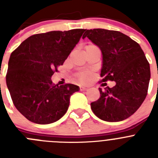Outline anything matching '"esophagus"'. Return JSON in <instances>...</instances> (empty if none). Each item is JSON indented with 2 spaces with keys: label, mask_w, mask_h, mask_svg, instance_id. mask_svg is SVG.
<instances>
[{
  "label": "esophagus",
  "mask_w": 158,
  "mask_h": 158,
  "mask_svg": "<svg viewBox=\"0 0 158 158\" xmlns=\"http://www.w3.org/2000/svg\"><path fill=\"white\" fill-rule=\"evenodd\" d=\"M87 88L85 87V86H80V90L81 91H86L87 90Z\"/></svg>",
  "instance_id": "obj_1"
}]
</instances>
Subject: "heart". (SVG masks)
<instances>
[{"label":"heart","mask_w":158,"mask_h":158,"mask_svg":"<svg viewBox=\"0 0 158 158\" xmlns=\"http://www.w3.org/2000/svg\"><path fill=\"white\" fill-rule=\"evenodd\" d=\"M77 78L80 81L86 82L88 81V80L90 78V73L87 72L80 73L77 75Z\"/></svg>","instance_id":"obj_1"}]
</instances>
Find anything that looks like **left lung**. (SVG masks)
<instances>
[{
	"label": "left lung",
	"instance_id": "left-lung-1",
	"mask_svg": "<svg viewBox=\"0 0 158 158\" xmlns=\"http://www.w3.org/2000/svg\"><path fill=\"white\" fill-rule=\"evenodd\" d=\"M103 54L100 82L115 81L112 88L99 89L100 98L91 103L93 113L107 122L129 118L146 99L150 79V64L138 43L117 31L85 30Z\"/></svg>",
	"mask_w": 158,
	"mask_h": 158
}]
</instances>
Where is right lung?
Masks as SVG:
<instances>
[{
  "instance_id": "1",
  "label": "right lung",
  "mask_w": 158,
  "mask_h": 158,
  "mask_svg": "<svg viewBox=\"0 0 158 158\" xmlns=\"http://www.w3.org/2000/svg\"><path fill=\"white\" fill-rule=\"evenodd\" d=\"M85 29L52 31L27 38L11 54L6 84L16 109L38 124L56 122L68 110L70 96L79 90L72 84L51 81L79 42Z\"/></svg>"
}]
</instances>
